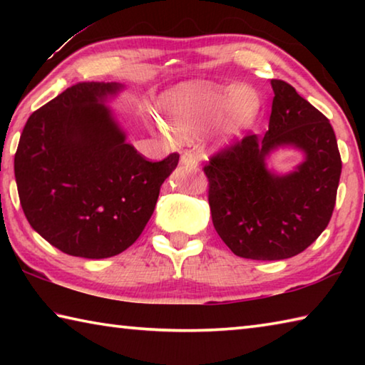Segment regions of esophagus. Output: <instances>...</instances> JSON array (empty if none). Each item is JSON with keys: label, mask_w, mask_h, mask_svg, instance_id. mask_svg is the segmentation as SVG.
I'll return each instance as SVG.
<instances>
[{"label": "esophagus", "mask_w": 365, "mask_h": 365, "mask_svg": "<svg viewBox=\"0 0 365 365\" xmlns=\"http://www.w3.org/2000/svg\"><path fill=\"white\" fill-rule=\"evenodd\" d=\"M180 163L183 165H197V156L193 153H185L180 158Z\"/></svg>", "instance_id": "34e87169"}]
</instances>
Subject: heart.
Returning <instances> with one entry per match:
<instances>
[{
	"instance_id": "b5f03b06",
	"label": "heart",
	"mask_w": 365,
	"mask_h": 365,
	"mask_svg": "<svg viewBox=\"0 0 365 365\" xmlns=\"http://www.w3.org/2000/svg\"><path fill=\"white\" fill-rule=\"evenodd\" d=\"M165 110L180 130H200L220 119V130L228 138L248 130L261 110V98L240 85L215 86L193 83L178 86L165 100Z\"/></svg>"
}]
</instances>
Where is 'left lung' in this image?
I'll list each match as a JSON object with an SVG mask.
<instances>
[{"label": "left lung", "mask_w": 365, "mask_h": 365, "mask_svg": "<svg viewBox=\"0 0 365 365\" xmlns=\"http://www.w3.org/2000/svg\"><path fill=\"white\" fill-rule=\"evenodd\" d=\"M270 83L275 96L264 137L233 140L202 168L215 232L233 255L255 261L293 257L316 242L331 219L341 175L330 120L289 83ZM282 144L307 153L285 178L270 175L263 163Z\"/></svg>", "instance_id": "1"}]
</instances>
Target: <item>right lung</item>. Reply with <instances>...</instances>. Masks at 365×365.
Returning <instances> with one entry per match:
<instances>
[{"mask_svg": "<svg viewBox=\"0 0 365 365\" xmlns=\"http://www.w3.org/2000/svg\"><path fill=\"white\" fill-rule=\"evenodd\" d=\"M115 83L78 82L36 109L14 156L22 211L66 255L104 259L132 246L178 153L148 160L127 143L103 100Z\"/></svg>", "mask_w": 365, "mask_h": 365, "instance_id": "right-lung-1", "label": "right lung"}]
</instances>
